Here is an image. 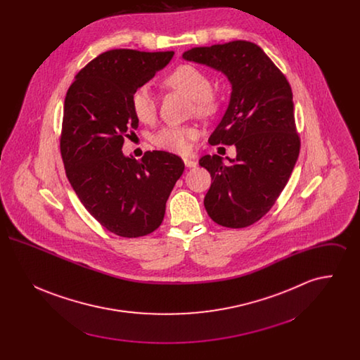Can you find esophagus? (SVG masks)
I'll return each instance as SVG.
<instances>
[{
    "label": "esophagus",
    "mask_w": 360,
    "mask_h": 360,
    "mask_svg": "<svg viewBox=\"0 0 360 360\" xmlns=\"http://www.w3.org/2000/svg\"><path fill=\"white\" fill-rule=\"evenodd\" d=\"M184 162H185V166L188 169H193V167H197V160L195 159H191V158H184Z\"/></svg>",
    "instance_id": "obj_1"
}]
</instances>
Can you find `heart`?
<instances>
[{"instance_id":"heart-1","label":"heart","mask_w":360,"mask_h":360,"mask_svg":"<svg viewBox=\"0 0 360 360\" xmlns=\"http://www.w3.org/2000/svg\"><path fill=\"white\" fill-rule=\"evenodd\" d=\"M165 84L185 93L193 98L194 110L197 115L209 117L220 109V97L212 90V79L204 70L198 69L194 65H179L166 77ZM131 108L134 115L141 122H151L156 116V101L147 85L139 86L131 96ZM197 137V129L191 127H175L169 125L159 129L154 136L153 143L156 147L185 154L190 148V141Z\"/></svg>"}]
</instances>
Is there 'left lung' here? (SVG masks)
<instances>
[{
    "label": "left lung",
    "instance_id": "left-lung-1",
    "mask_svg": "<svg viewBox=\"0 0 360 360\" xmlns=\"http://www.w3.org/2000/svg\"><path fill=\"white\" fill-rule=\"evenodd\" d=\"M182 56L221 71L232 85L228 109L209 144H235L236 158L224 163L219 155H205L200 166L213 181L204 200L209 217L226 228H245L273 207L300 155L290 85L251 41L194 47Z\"/></svg>",
    "mask_w": 360,
    "mask_h": 360
}]
</instances>
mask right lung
<instances>
[{"instance_id":"1","label":"right lung","mask_w":360,"mask_h":360,"mask_svg":"<svg viewBox=\"0 0 360 360\" xmlns=\"http://www.w3.org/2000/svg\"><path fill=\"white\" fill-rule=\"evenodd\" d=\"M174 52L110 50L75 75L65 98L60 154L87 212L121 238L146 236L163 221L185 163L166 151L124 156V137L139 120L131 96L169 65Z\"/></svg>"}]
</instances>
